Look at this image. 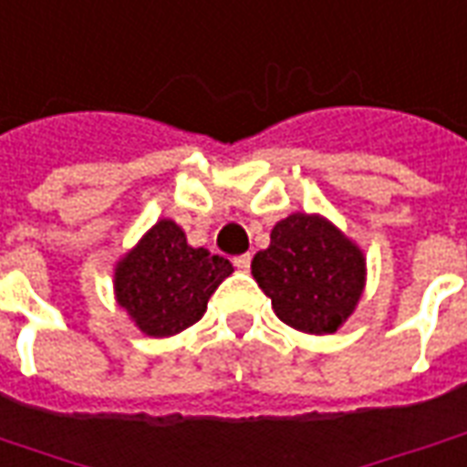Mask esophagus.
Wrapping results in <instances>:
<instances>
[{"instance_id":"34e87169","label":"esophagus","mask_w":467,"mask_h":467,"mask_svg":"<svg viewBox=\"0 0 467 467\" xmlns=\"http://www.w3.org/2000/svg\"><path fill=\"white\" fill-rule=\"evenodd\" d=\"M233 263H234V267H237V270H250V263H253V254H250V253L237 254Z\"/></svg>"}]
</instances>
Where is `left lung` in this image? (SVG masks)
Here are the masks:
<instances>
[{"label": "left lung", "instance_id": "obj_1", "mask_svg": "<svg viewBox=\"0 0 467 467\" xmlns=\"http://www.w3.org/2000/svg\"><path fill=\"white\" fill-rule=\"evenodd\" d=\"M253 275L277 317L295 330L335 333L362 295L365 257L317 214H290L253 260Z\"/></svg>", "mask_w": 467, "mask_h": 467}]
</instances>
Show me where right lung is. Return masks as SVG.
Segmentation results:
<instances>
[{"label":"right lung","mask_w":467,"mask_h":467,"mask_svg":"<svg viewBox=\"0 0 467 467\" xmlns=\"http://www.w3.org/2000/svg\"><path fill=\"white\" fill-rule=\"evenodd\" d=\"M230 275V260L190 247L172 220H160L117 265V303L144 335L167 337L197 323L210 295Z\"/></svg>","instance_id":"add662e5"}]
</instances>
